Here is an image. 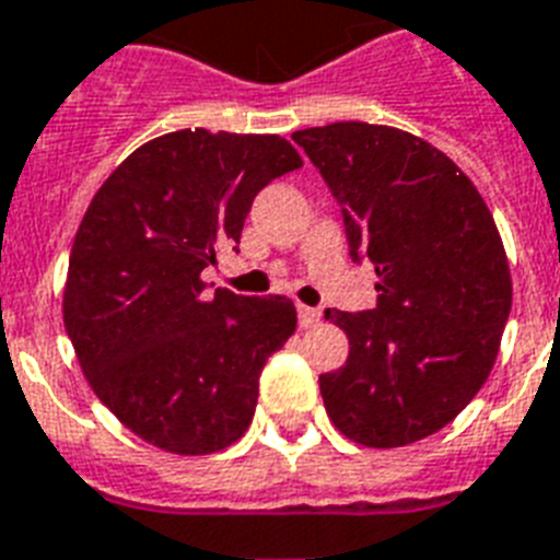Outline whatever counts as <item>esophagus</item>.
Returning <instances> with one entry per match:
<instances>
[{
	"mask_svg": "<svg viewBox=\"0 0 560 560\" xmlns=\"http://www.w3.org/2000/svg\"><path fill=\"white\" fill-rule=\"evenodd\" d=\"M298 317H300V326L312 329V326H317V323H320L323 314L312 306H298Z\"/></svg>",
	"mask_w": 560,
	"mask_h": 560,
	"instance_id": "34e87169",
	"label": "esophagus"
}]
</instances>
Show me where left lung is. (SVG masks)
<instances>
[{"label": "left lung", "instance_id": "obj_1", "mask_svg": "<svg viewBox=\"0 0 560 560\" xmlns=\"http://www.w3.org/2000/svg\"><path fill=\"white\" fill-rule=\"evenodd\" d=\"M343 208L352 260L377 275V306L326 308L349 360L320 374L331 423L392 450L423 441L487 383L512 308L498 225L450 156L389 125L331 122L291 133Z\"/></svg>", "mask_w": 560, "mask_h": 560}]
</instances>
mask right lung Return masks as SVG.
Returning a JSON list of instances; mask_svg holds the SVG:
<instances>
[{
    "instance_id": "1",
    "label": "right lung",
    "mask_w": 560,
    "mask_h": 560,
    "mask_svg": "<svg viewBox=\"0 0 560 560\" xmlns=\"http://www.w3.org/2000/svg\"><path fill=\"white\" fill-rule=\"evenodd\" d=\"M277 133L171 131L145 142L94 194L62 294L91 389L137 438L211 455L252 427L260 372L294 335L283 294H206L202 269L237 252L248 208L300 168Z\"/></svg>"
}]
</instances>
